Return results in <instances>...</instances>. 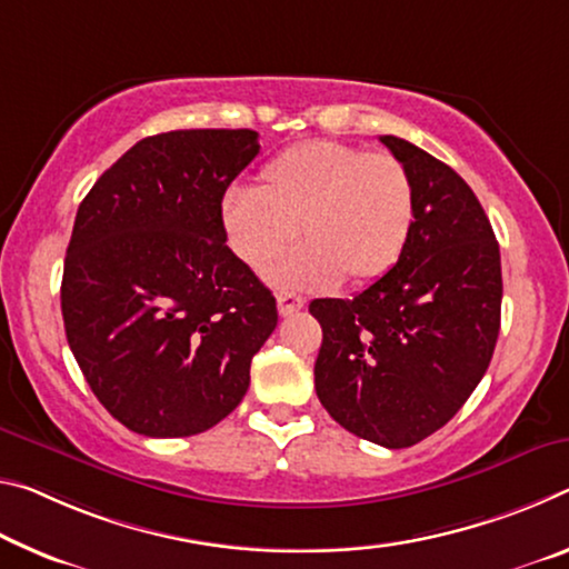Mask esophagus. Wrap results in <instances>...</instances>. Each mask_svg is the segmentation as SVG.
<instances>
[{"label":"esophagus","mask_w":569,"mask_h":569,"mask_svg":"<svg viewBox=\"0 0 569 569\" xmlns=\"http://www.w3.org/2000/svg\"><path fill=\"white\" fill-rule=\"evenodd\" d=\"M276 301H278V311H281V317H291L293 311H301L306 306L301 296H296L291 291H278Z\"/></svg>","instance_id":"obj_1"}]
</instances>
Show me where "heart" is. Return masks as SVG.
Listing matches in <instances>:
<instances>
[{
    "mask_svg": "<svg viewBox=\"0 0 569 569\" xmlns=\"http://www.w3.org/2000/svg\"><path fill=\"white\" fill-rule=\"evenodd\" d=\"M415 222V187L392 154L339 141H306L278 154L258 187L222 200V228L236 256L263 270L296 240L299 250L268 270L283 286H367L398 263Z\"/></svg>",
    "mask_w": 569,
    "mask_h": 569,
    "instance_id": "heart-1",
    "label": "heart"
}]
</instances>
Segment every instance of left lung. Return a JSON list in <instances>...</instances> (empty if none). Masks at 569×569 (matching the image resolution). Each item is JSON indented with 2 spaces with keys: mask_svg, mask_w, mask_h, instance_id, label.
Masks as SVG:
<instances>
[{
  "mask_svg": "<svg viewBox=\"0 0 569 569\" xmlns=\"http://www.w3.org/2000/svg\"><path fill=\"white\" fill-rule=\"evenodd\" d=\"M408 167L415 222L402 256L355 299H317L323 408L355 436L408 448L443 428L489 369L501 327V256L481 202L415 143L380 137Z\"/></svg>",
  "mask_w": 569,
  "mask_h": 569,
  "instance_id": "1",
  "label": "left lung"
}]
</instances>
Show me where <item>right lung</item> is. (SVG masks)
Listing matches in <instances>:
<instances>
[{
  "label": "right lung",
  "instance_id": "obj_1",
  "mask_svg": "<svg viewBox=\"0 0 569 569\" xmlns=\"http://www.w3.org/2000/svg\"><path fill=\"white\" fill-rule=\"evenodd\" d=\"M250 129L147 137L80 202L60 306L98 402L149 438L210 430L238 408L276 299L228 248L222 197L258 157Z\"/></svg>",
  "mask_w": 569,
  "mask_h": 569
}]
</instances>
